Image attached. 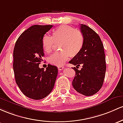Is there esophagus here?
Wrapping results in <instances>:
<instances>
[{
	"mask_svg": "<svg viewBox=\"0 0 123 123\" xmlns=\"http://www.w3.org/2000/svg\"><path fill=\"white\" fill-rule=\"evenodd\" d=\"M57 68H58V70H59V71H61L62 70H63V69L64 68V67L62 66H58Z\"/></svg>",
	"mask_w": 123,
	"mask_h": 123,
	"instance_id": "34e87169",
	"label": "esophagus"
}]
</instances>
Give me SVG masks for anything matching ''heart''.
Returning <instances> with one entry per match:
<instances>
[{"label": "heart", "instance_id": "obj_1", "mask_svg": "<svg viewBox=\"0 0 123 123\" xmlns=\"http://www.w3.org/2000/svg\"><path fill=\"white\" fill-rule=\"evenodd\" d=\"M62 51L53 53L48 59L49 63L61 66L69 59L75 57L82 50L84 38L81 32L72 27L62 25L52 32V37L44 35L42 39V46L46 53H50L55 43H59Z\"/></svg>", "mask_w": 123, "mask_h": 123}]
</instances>
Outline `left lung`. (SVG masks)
<instances>
[{
    "label": "left lung",
    "mask_w": 123,
    "mask_h": 123,
    "mask_svg": "<svg viewBox=\"0 0 123 123\" xmlns=\"http://www.w3.org/2000/svg\"><path fill=\"white\" fill-rule=\"evenodd\" d=\"M81 31L84 38L82 50L69 63L83 67L75 71L73 79V88L85 96H91L97 93L102 86L106 70L105 54L103 45L99 36L86 25L81 24Z\"/></svg>",
    "instance_id": "left-lung-1"
}]
</instances>
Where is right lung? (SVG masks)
Returning a JSON list of instances; mask_svg holds the SVG:
<instances>
[{
  "instance_id": "right-lung-1",
  "label": "right lung",
  "mask_w": 123,
  "mask_h": 123,
  "mask_svg": "<svg viewBox=\"0 0 123 123\" xmlns=\"http://www.w3.org/2000/svg\"><path fill=\"white\" fill-rule=\"evenodd\" d=\"M52 25H34L18 37L13 51V70L19 88L26 96L34 100L46 97L54 87L58 69L48 64L45 70L39 67L43 61V37Z\"/></svg>"
}]
</instances>
